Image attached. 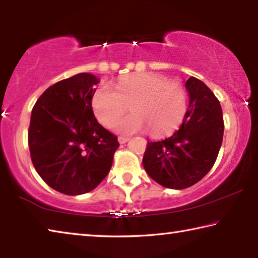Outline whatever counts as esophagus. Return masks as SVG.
<instances>
[{
  "mask_svg": "<svg viewBox=\"0 0 258 258\" xmlns=\"http://www.w3.org/2000/svg\"><path fill=\"white\" fill-rule=\"evenodd\" d=\"M130 140V138L127 137H119L118 138V142L120 143V145H124V143H126Z\"/></svg>",
  "mask_w": 258,
  "mask_h": 258,
  "instance_id": "1",
  "label": "esophagus"
}]
</instances>
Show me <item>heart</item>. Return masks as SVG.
I'll return each mask as SVG.
<instances>
[{
    "label": "heart",
    "mask_w": 258,
    "mask_h": 258,
    "mask_svg": "<svg viewBox=\"0 0 258 258\" xmlns=\"http://www.w3.org/2000/svg\"><path fill=\"white\" fill-rule=\"evenodd\" d=\"M99 123L110 127L128 105L131 113L113 125L115 132L133 134L147 128L154 137L171 132L186 111V93L177 82L155 73L120 76L113 85L95 89L91 100Z\"/></svg>",
    "instance_id": "obj_1"
}]
</instances>
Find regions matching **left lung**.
<instances>
[{
    "instance_id": "1",
    "label": "left lung",
    "mask_w": 258,
    "mask_h": 258,
    "mask_svg": "<svg viewBox=\"0 0 258 258\" xmlns=\"http://www.w3.org/2000/svg\"><path fill=\"white\" fill-rule=\"evenodd\" d=\"M189 109L171 138L149 142L142 163L152 180L169 189H185L211 171L222 146L224 132L220 101L196 77L185 83Z\"/></svg>"
}]
</instances>
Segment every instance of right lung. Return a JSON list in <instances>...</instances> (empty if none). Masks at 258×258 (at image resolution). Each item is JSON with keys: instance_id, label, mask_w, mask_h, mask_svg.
Wrapping results in <instances>:
<instances>
[{"instance_id": "1", "label": "right lung", "mask_w": 258, "mask_h": 258, "mask_svg": "<svg viewBox=\"0 0 258 258\" xmlns=\"http://www.w3.org/2000/svg\"><path fill=\"white\" fill-rule=\"evenodd\" d=\"M99 78L81 73L46 89L30 116L28 146L36 172L68 196L95 189L110 171L117 137L98 123L92 104Z\"/></svg>"}]
</instances>
